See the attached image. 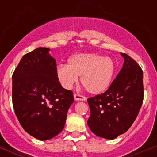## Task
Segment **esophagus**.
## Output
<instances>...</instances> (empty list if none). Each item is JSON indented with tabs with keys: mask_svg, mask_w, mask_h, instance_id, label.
I'll return each instance as SVG.
<instances>
[{
	"mask_svg": "<svg viewBox=\"0 0 157 157\" xmlns=\"http://www.w3.org/2000/svg\"><path fill=\"white\" fill-rule=\"evenodd\" d=\"M74 98L75 101H86V98L84 97L82 95H79V94H74Z\"/></svg>",
	"mask_w": 157,
	"mask_h": 157,
	"instance_id": "1",
	"label": "esophagus"
}]
</instances>
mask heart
Returning <instances> with one entry per match:
<instances>
[{"label": "heart", "instance_id": "b5f03b06", "mask_svg": "<svg viewBox=\"0 0 157 157\" xmlns=\"http://www.w3.org/2000/svg\"><path fill=\"white\" fill-rule=\"evenodd\" d=\"M116 71V64L109 56L96 53H78L71 56L67 65L56 69L59 83L65 89H71L81 76V82L89 93L99 94L110 86Z\"/></svg>", "mask_w": 157, "mask_h": 157}]
</instances>
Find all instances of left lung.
I'll return each mask as SVG.
<instances>
[{
  "instance_id": "1",
  "label": "left lung",
  "mask_w": 157,
  "mask_h": 157,
  "mask_svg": "<svg viewBox=\"0 0 157 157\" xmlns=\"http://www.w3.org/2000/svg\"><path fill=\"white\" fill-rule=\"evenodd\" d=\"M121 55L123 67L108 90L87 99L90 109L89 127L97 136L109 140L127 132L143 101L142 70L127 54Z\"/></svg>"
}]
</instances>
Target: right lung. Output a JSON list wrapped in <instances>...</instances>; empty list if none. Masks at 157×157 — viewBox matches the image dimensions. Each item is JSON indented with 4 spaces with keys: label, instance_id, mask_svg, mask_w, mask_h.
Instances as JSON below:
<instances>
[{
    "label": "right lung",
    "instance_id": "obj_1",
    "mask_svg": "<svg viewBox=\"0 0 157 157\" xmlns=\"http://www.w3.org/2000/svg\"><path fill=\"white\" fill-rule=\"evenodd\" d=\"M48 48L25 54L12 75V104L19 123L37 139H51L63 130L73 93L61 86L56 59Z\"/></svg>",
    "mask_w": 157,
    "mask_h": 157
}]
</instances>
